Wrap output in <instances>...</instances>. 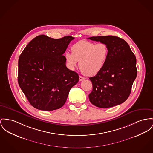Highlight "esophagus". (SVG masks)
Returning <instances> with one entry per match:
<instances>
[{
	"label": "esophagus",
	"instance_id": "1",
	"mask_svg": "<svg viewBox=\"0 0 153 153\" xmlns=\"http://www.w3.org/2000/svg\"><path fill=\"white\" fill-rule=\"evenodd\" d=\"M85 79V78L84 77L82 76H79V81H83V80H84Z\"/></svg>",
	"mask_w": 153,
	"mask_h": 153
}]
</instances>
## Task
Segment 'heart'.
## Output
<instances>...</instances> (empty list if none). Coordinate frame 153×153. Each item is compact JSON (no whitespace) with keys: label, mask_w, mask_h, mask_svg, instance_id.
I'll use <instances>...</instances> for the list:
<instances>
[{"label":"heart","mask_w":153,"mask_h":153,"mask_svg":"<svg viewBox=\"0 0 153 153\" xmlns=\"http://www.w3.org/2000/svg\"><path fill=\"white\" fill-rule=\"evenodd\" d=\"M72 53L66 52L65 58L69 67L75 68L79 61V68L86 75L98 74L104 68L109 56V48L105 43L81 41L71 47Z\"/></svg>","instance_id":"b5f03b06"}]
</instances>
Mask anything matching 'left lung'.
Segmentation results:
<instances>
[{
	"label": "left lung",
	"mask_w": 153,
	"mask_h": 153,
	"mask_svg": "<svg viewBox=\"0 0 153 153\" xmlns=\"http://www.w3.org/2000/svg\"><path fill=\"white\" fill-rule=\"evenodd\" d=\"M88 39L105 43L109 56L104 68L89 78L93 85L89 100L95 106L106 108L125 102L137 76L136 59L127 42L115 36H93Z\"/></svg>",
	"instance_id": "obj_1"
}]
</instances>
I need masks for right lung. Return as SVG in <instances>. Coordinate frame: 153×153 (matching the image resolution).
Returning a JSON list of instances; mask_svg holds the SVG:
<instances>
[{
	"instance_id": "obj_1",
	"label": "right lung",
	"mask_w": 153,
	"mask_h": 153,
	"mask_svg": "<svg viewBox=\"0 0 153 153\" xmlns=\"http://www.w3.org/2000/svg\"><path fill=\"white\" fill-rule=\"evenodd\" d=\"M74 38L53 39L39 35L27 45L19 60L18 82L34 108L43 111L59 109L66 102L78 74L65 65V53Z\"/></svg>"
}]
</instances>
